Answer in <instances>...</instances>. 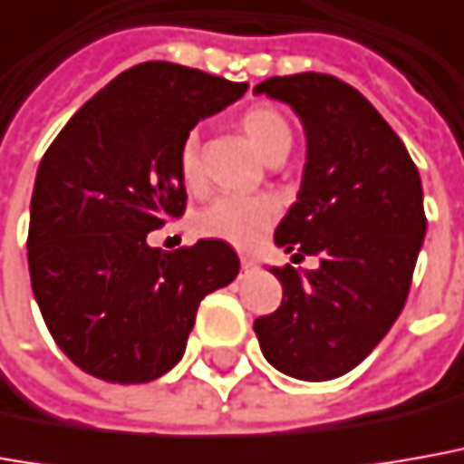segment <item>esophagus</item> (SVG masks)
Instances as JSON below:
<instances>
[{"label": "esophagus", "mask_w": 464, "mask_h": 464, "mask_svg": "<svg viewBox=\"0 0 464 464\" xmlns=\"http://www.w3.org/2000/svg\"><path fill=\"white\" fill-rule=\"evenodd\" d=\"M241 269H244V272H256V269H258L256 258H254V256H241Z\"/></svg>", "instance_id": "1"}]
</instances>
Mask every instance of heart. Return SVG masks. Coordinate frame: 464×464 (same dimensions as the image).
I'll return each mask as SVG.
<instances>
[{
  "label": "heart",
  "instance_id": "b5f03b06",
  "mask_svg": "<svg viewBox=\"0 0 464 464\" xmlns=\"http://www.w3.org/2000/svg\"><path fill=\"white\" fill-rule=\"evenodd\" d=\"M241 131L246 140L254 144L266 162L285 160L292 150V126L285 113L274 106H254L241 116ZM179 172L188 190L203 188V165H200V140L192 131L182 141L179 150ZM279 216V203L269 195H226L213 200L210 206L198 216V231L203 236H213L220 241L248 248L258 241V236L272 226Z\"/></svg>",
  "mask_w": 464,
  "mask_h": 464
}]
</instances>
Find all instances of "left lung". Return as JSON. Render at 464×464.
Masks as SVG:
<instances>
[{
  "mask_svg": "<svg viewBox=\"0 0 464 464\" xmlns=\"http://www.w3.org/2000/svg\"><path fill=\"white\" fill-rule=\"evenodd\" d=\"M292 106L307 137L297 200L274 241L317 269L269 266L279 310L254 323L269 363L299 381L353 371L404 310L427 218L417 165L371 101L335 75L266 78L254 88Z\"/></svg>",
  "mask_w": 464,
  "mask_h": 464,
  "instance_id": "obj_1",
  "label": "left lung"
}]
</instances>
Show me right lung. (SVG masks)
Listing matches in <instances>:
<instances>
[{"label": "right lung", "instance_id": "add662e5", "mask_svg": "<svg viewBox=\"0 0 464 464\" xmlns=\"http://www.w3.org/2000/svg\"><path fill=\"white\" fill-rule=\"evenodd\" d=\"M246 88L178 63H140L50 144L27 261L47 330L81 371L109 383L160 378L182 358L200 299L236 279L241 261L226 241L162 251L147 236L185 210V137Z\"/></svg>", "mask_w": 464, "mask_h": 464}]
</instances>
